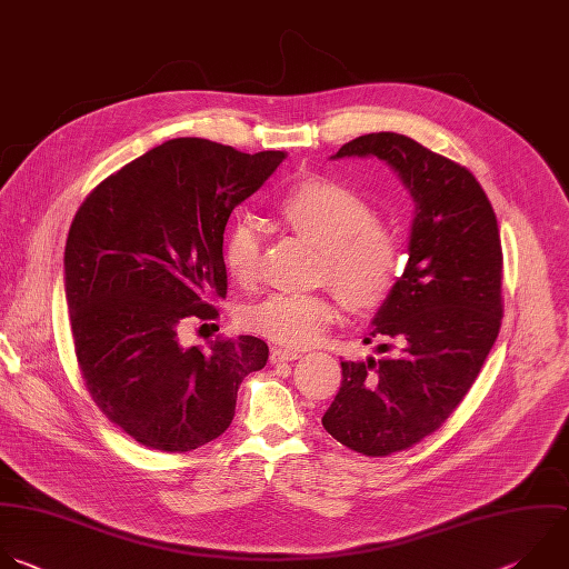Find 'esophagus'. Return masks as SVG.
<instances>
[{
	"instance_id": "1",
	"label": "esophagus",
	"mask_w": 569,
	"mask_h": 569,
	"mask_svg": "<svg viewBox=\"0 0 569 569\" xmlns=\"http://www.w3.org/2000/svg\"><path fill=\"white\" fill-rule=\"evenodd\" d=\"M301 352L299 350H292V348H272L270 352V361L272 363H281V361H295L299 359Z\"/></svg>"
}]
</instances>
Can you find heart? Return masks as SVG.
Listing matches in <instances>:
<instances>
[{
  "instance_id": "b5f03b06",
  "label": "heart",
  "mask_w": 569,
  "mask_h": 569,
  "mask_svg": "<svg viewBox=\"0 0 569 569\" xmlns=\"http://www.w3.org/2000/svg\"><path fill=\"white\" fill-rule=\"evenodd\" d=\"M277 219L321 250L319 279L337 288L352 312L380 308L405 270L400 237L377 221L370 201L330 176L292 182L274 203ZM228 274L243 288L261 277V237L252 221L237 219L221 246ZM332 292H277L246 312V326L283 346H308L337 317Z\"/></svg>"
}]
</instances>
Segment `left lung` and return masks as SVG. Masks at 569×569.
I'll return each instance as SVG.
<instances>
[{"instance_id":"obj_1","label":"left lung","mask_w":569,"mask_h":569,"mask_svg":"<svg viewBox=\"0 0 569 569\" xmlns=\"http://www.w3.org/2000/svg\"><path fill=\"white\" fill-rule=\"evenodd\" d=\"M343 156L387 160L416 201L407 270L372 330L396 352L341 361L321 418L343 447L385 458L436 433L473 387L502 321V246L485 189L460 162L391 131L346 142Z\"/></svg>"}]
</instances>
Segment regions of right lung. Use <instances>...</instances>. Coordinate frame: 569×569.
<instances>
[{"label": "right lung", "mask_w": 569, "mask_h": 569, "mask_svg": "<svg viewBox=\"0 0 569 569\" xmlns=\"http://www.w3.org/2000/svg\"><path fill=\"white\" fill-rule=\"evenodd\" d=\"M283 158L173 138L107 176L76 212L64 290L78 368L96 407L142 447L184 453L217 440L243 377L268 361L259 337L184 348L178 328L219 317L228 219Z\"/></svg>", "instance_id": "1"}]
</instances>
